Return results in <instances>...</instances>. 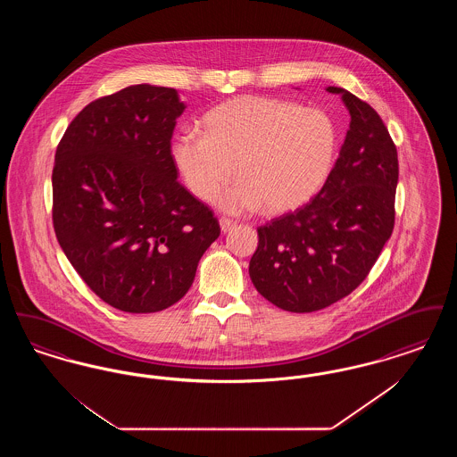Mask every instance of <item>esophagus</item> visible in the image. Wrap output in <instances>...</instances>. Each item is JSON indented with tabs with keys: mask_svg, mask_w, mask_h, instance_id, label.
Wrapping results in <instances>:
<instances>
[{
	"mask_svg": "<svg viewBox=\"0 0 457 457\" xmlns=\"http://www.w3.org/2000/svg\"><path fill=\"white\" fill-rule=\"evenodd\" d=\"M219 224H220L222 233H228L233 226H237V220H233V219L229 218H220L219 219Z\"/></svg>",
	"mask_w": 457,
	"mask_h": 457,
	"instance_id": "34e87169",
	"label": "esophagus"
}]
</instances>
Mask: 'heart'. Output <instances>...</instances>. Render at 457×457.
<instances>
[{
	"instance_id": "1",
	"label": "heart",
	"mask_w": 457,
	"mask_h": 457,
	"mask_svg": "<svg viewBox=\"0 0 457 457\" xmlns=\"http://www.w3.org/2000/svg\"><path fill=\"white\" fill-rule=\"evenodd\" d=\"M204 123L205 133H176L171 159L200 200L216 195L237 164L238 181L218 196L229 212L300 209L322 188L337 153V127L327 112L283 99L243 96L212 109Z\"/></svg>"
}]
</instances>
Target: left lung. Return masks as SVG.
I'll return each instance as SVG.
<instances>
[{
    "label": "left lung",
    "mask_w": 457,
    "mask_h": 457,
    "mask_svg": "<svg viewBox=\"0 0 457 457\" xmlns=\"http://www.w3.org/2000/svg\"><path fill=\"white\" fill-rule=\"evenodd\" d=\"M351 114L339 157L303 207L259 226L250 279L270 303L308 313L353 293L369 276L395 219L397 149L369 103L341 87Z\"/></svg>",
    "instance_id": "left-lung-1"
}]
</instances>
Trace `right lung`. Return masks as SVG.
<instances>
[{
  "mask_svg": "<svg viewBox=\"0 0 457 457\" xmlns=\"http://www.w3.org/2000/svg\"><path fill=\"white\" fill-rule=\"evenodd\" d=\"M185 104L149 84L92 101L68 125L53 168V226L66 259L112 308L179 302L220 233L176 178L171 137Z\"/></svg>",
  "mask_w": 457,
  "mask_h": 457,
  "instance_id": "add662e5",
  "label": "right lung"
}]
</instances>
